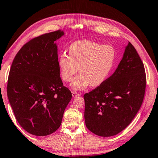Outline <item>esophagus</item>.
<instances>
[{"instance_id":"34e87169","label":"esophagus","mask_w":158,"mask_h":158,"mask_svg":"<svg viewBox=\"0 0 158 158\" xmlns=\"http://www.w3.org/2000/svg\"><path fill=\"white\" fill-rule=\"evenodd\" d=\"M80 95V93H77V92H73V97H77V96H79Z\"/></svg>"}]
</instances>
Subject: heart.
I'll return each mask as SVG.
<instances>
[{"label": "heart", "instance_id": "b5f03b06", "mask_svg": "<svg viewBox=\"0 0 158 158\" xmlns=\"http://www.w3.org/2000/svg\"><path fill=\"white\" fill-rule=\"evenodd\" d=\"M69 56L63 53L58 66L64 81L70 82L74 89L91 85L96 87L105 82L111 74L116 58V50L111 44H102L89 40L73 42L68 47Z\"/></svg>", "mask_w": 158, "mask_h": 158}]
</instances>
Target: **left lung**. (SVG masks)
<instances>
[{
	"label": "left lung",
	"instance_id": "obj_1",
	"mask_svg": "<svg viewBox=\"0 0 158 158\" xmlns=\"http://www.w3.org/2000/svg\"><path fill=\"white\" fill-rule=\"evenodd\" d=\"M146 84L143 63L129 42L115 73L103 84L84 94L86 127L100 137L121 132L139 110Z\"/></svg>",
	"mask_w": 158,
	"mask_h": 158
}]
</instances>
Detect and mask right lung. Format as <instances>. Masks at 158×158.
Returning <instances> with one entry per match:
<instances>
[{"label":"right lung","instance_id":"add662e5","mask_svg":"<svg viewBox=\"0 0 158 158\" xmlns=\"http://www.w3.org/2000/svg\"><path fill=\"white\" fill-rule=\"evenodd\" d=\"M63 32L45 33L29 40L14 58L7 94L15 116L26 132L47 136L61 125L72 93L63 85L55 44Z\"/></svg>","mask_w":158,"mask_h":158}]
</instances>
